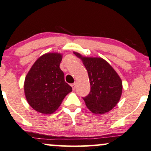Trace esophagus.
Listing matches in <instances>:
<instances>
[{"label":"esophagus","instance_id":"obj_1","mask_svg":"<svg viewBox=\"0 0 151 151\" xmlns=\"http://www.w3.org/2000/svg\"><path fill=\"white\" fill-rule=\"evenodd\" d=\"M71 86H72V89L75 90V83H72V84H71Z\"/></svg>","mask_w":151,"mask_h":151}]
</instances>
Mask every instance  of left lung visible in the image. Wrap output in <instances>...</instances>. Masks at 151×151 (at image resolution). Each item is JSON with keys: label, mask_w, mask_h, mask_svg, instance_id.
Here are the masks:
<instances>
[{"label": "left lung", "mask_w": 151, "mask_h": 151, "mask_svg": "<svg viewBox=\"0 0 151 151\" xmlns=\"http://www.w3.org/2000/svg\"><path fill=\"white\" fill-rule=\"evenodd\" d=\"M88 72L91 91L83 97L86 105L93 113L103 114L111 110L120 99L122 82L108 62L101 58H86L78 52Z\"/></svg>", "instance_id": "left-lung-1"}]
</instances>
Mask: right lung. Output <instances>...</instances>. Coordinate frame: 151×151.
Wrapping results in <instances>:
<instances>
[{"mask_svg":"<svg viewBox=\"0 0 151 151\" xmlns=\"http://www.w3.org/2000/svg\"><path fill=\"white\" fill-rule=\"evenodd\" d=\"M62 55L46 53L36 60L24 80V93L34 110L43 114L55 111L72 87L65 82L60 68Z\"/></svg>","mask_w":151,"mask_h":151,"instance_id":"obj_1","label":"right lung"}]
</instances>
